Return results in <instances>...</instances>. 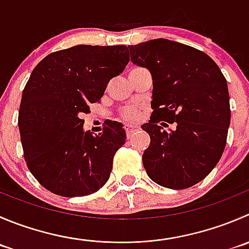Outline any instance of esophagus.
I'll use <instances>...</instances> for the list:
<instances>
[{"label":"esophagus","instance_id":"34e87169","mask_svg":"<svg viewBox=\"0 0 249 249\" xmlns=\"http://www.w3.org/2000/svg\"><path fill=\"white\" fill-rule=\"evenodd\" d=\"M136 129H137L136 125H125V130H126V137H127V139H129V137L131 136V134Z\"/></svg>","mask_w":249,"mask_h":249}]
</instances>
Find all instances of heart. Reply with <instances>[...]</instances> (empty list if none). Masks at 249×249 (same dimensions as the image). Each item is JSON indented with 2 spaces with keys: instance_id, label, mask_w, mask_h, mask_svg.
I'll return each mask as SVG.
<instances>
[{
  "instance_id": "b5f03b06",
  "label": "heart",
  "mask_w": 249,
  "mask_h": 249,
  "mask_svg": "<svg viewBox=\"0 0 249 249\" xmlns=\"http://www.w3.org/2000/svg\"><path fill=\"white\" fill-rule=\"evenodd\" d=\"M137 115H139V110L136 106H127L120 110V118L125 122H134L137 119Z\"/></svg>"
}]
</instances>
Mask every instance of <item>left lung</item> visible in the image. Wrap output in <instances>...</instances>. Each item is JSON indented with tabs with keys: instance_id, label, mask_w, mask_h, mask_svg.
Instances as JSON below:
<instances>
[{
	"instance_id": "1",
	"label": "left lung",
	"mask_w": 249,
	"mask_h": 249,
	"mask_svg": "<svg viewBox=\"0 0 249 249\" xmlns=\"http://www.w3.org/2000/svg\"><path fill=\"white\" fill-rule=\"evenodd\" d=\"M131 62L153 80L151 143L142 161L151 180L182 190L203 180L220 160L230 126L225 76L202 51L166 38L129 46ZM175 124L174 130L162 129Z\"/></svg>"
}]
</instances>
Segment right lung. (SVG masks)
Segmentation results:
<instances>
[{
  "label": "right lung",
  "instance_id": "right-lung-1",
  "mask_svg": "<svg viewBox=\"0 0 249 249\" xmlns=\"http://www.w3.org/2000/svg\"><path fill=\"white\" fill-rule=\"evenodd\" d=\"M129 60L124 45H78L48 54L31 73L21 95L19 132L29 170L52 194L88 196L109 178L113 157L126 139L123 124L109 122L92 135L84 130L81 115Z\"/></svg>",
  "mask_w": 249,
  "mask_h": 249
}]
</instances>
